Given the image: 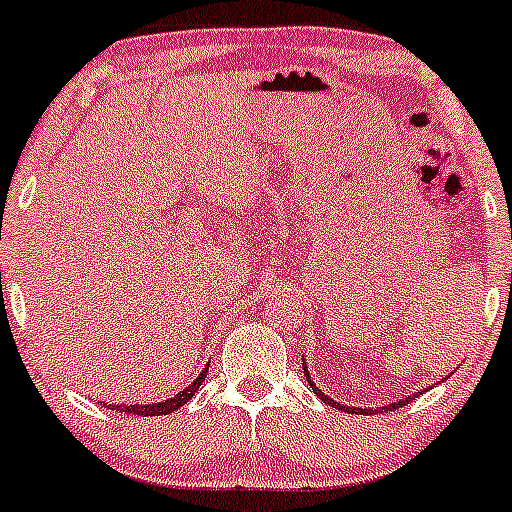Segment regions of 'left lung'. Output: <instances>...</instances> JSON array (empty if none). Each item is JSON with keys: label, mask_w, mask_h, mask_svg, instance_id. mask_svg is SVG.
I'll use <instances>...</instances> for the list:
<instances>
[{"label": "left lung", "mask_w": 512, "mask_h": 512, "mask_svg": "<svg viewBox=\"0 0 512 512\" xmlns=\"http://www.w3.org/2000/svg\"><path fill=\"white\" fill-rule=\"evenodd\" d=\"M304 372H306V380H308V384H311V389L315 391V394H318L320 396V399H323L325 403H327V406H332V408H339V410H346V413H375V410H370V408H353V406H344V403H337V401H332L330 399V396H327V394H323V391H320L318 387H315V384H313V380H311V375H308V370H306V365H304ZM406 403H408V399L406 401H396V403H389V408H401V406H406Z\"/></svg>", "instance_id": "obj_1"}]
</instances>
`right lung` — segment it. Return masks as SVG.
Returning <instances> with one entry per match:
<instances>
[{
  "label": "right lung",
  "mask_w": 512,
  "mask_h": 512,
  "mask_svg": "<svg viewBox=\"0 0 512 512\" xmlns=\"http://www.w3.org/2000/svg\"><path fill=\"white\" fill-rule=\"evenodd\" d=\"M206 372H208V365L204 368V372H201V375L197 377V380L189 384V387L178 391V394H175L173 399H166V401H161V403H149V406H132V403H130V406H125V403H121V406H116V408H111V410H121V413L142 415V418H149V415H168V413H173V410H178L180 406H185V403L192 399L194 391L201 387V382H204Z\"/></svg>",
  "instance_id": "1"
}]
</instances>
